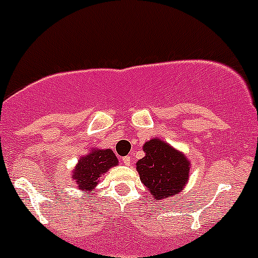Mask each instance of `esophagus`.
Here are the masks:
<instances>
[{
    "mask_svg": "<svg viewBox=\"0 0 258 258\" xmlns=\"http://www.w3.org/2000/svg\"><path fill=\"white\" fill-rule=\"evenodd\" d=\"M122 161H123V164L126 165V166H130V164H131V157L124 156L123 159H122Z\"/></svg>",
    "mask_w": 258,
    "mask_h": 258,
    "instance_id": "34e87169",
    "label": "esophagus"
}]
</instances>
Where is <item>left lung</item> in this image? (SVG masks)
Wrapping results in <instances>:
<instances>
[{
  "label": "left lung",
  "instance_id": "left-lung-1",
  "mask_svg": "<svg viewBox=\"0 0 258 258\" xmlns=\"http://www.w3.org/2000/svg\"><path fill=\"white\" fill-rule=\"evenodd\" d=\"M145 156L136 164L140 180L155 201L179 194L189 180L191 162L184 152L154 137L142 146Z\"/></svg>",
  "mask_w": 258,
  "mask_h": 258
}]
</instances>
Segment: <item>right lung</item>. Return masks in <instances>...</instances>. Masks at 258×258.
I'll list each match as a JSON object with an SVG mask.
<instances>
[{
	"label": "right lung",
	"instance_id": "right-lung-1",
	"mask_svg": "<svg viewBox=\"0 0 258 258\" xmlns=\"http://www.w3.org/2000/svg\"><path fill=\"white\" fill-rule=\"evenodd\" d=\"M118 165V159L111 149L89 150L86 155L79 157L78 162L72 171V179L79 190L92 194L99 184L102 175L106 174L111 167Z\"/></svg>",
	"mask_w": 258,
	"mask_h": 258
}]
</instances>
